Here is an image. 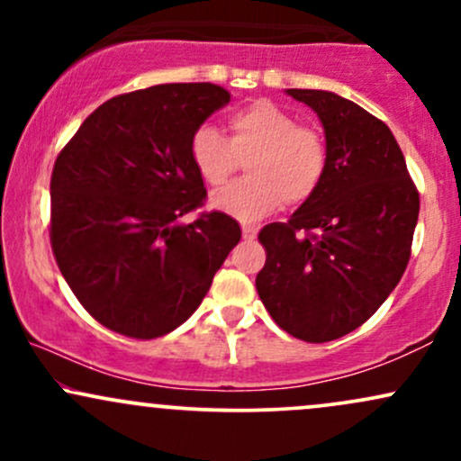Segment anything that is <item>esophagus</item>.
I'll use <instances>...</instances> for the list:
<instances>
[{"label":"esophagus","instance_id":"34e87169","mask_svg":"<svg viewBox=\"0 0 461 461\" xmlns=\"http://www.w3.org/2000/svg\"><path fill=\"white\" fill-rule=\"evenodd\" d=\"M256 236H258V230L253 225H242V238H245V240H256Z\"/></svg>","mask_w":461,"mask_h":461}]
</instances>
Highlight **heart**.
<instances>
[{
    "instance_id": "obj_1",
    "label": "heart",
    "mask_w": 461,
    "mask_h": 461,
    "mask_svg": "<svg viewBox=\"0 0 461 461\" xmlns=\"http://www.w3.org/2000/svg\"><path fill=\"white\" fill-rule=\"evenodd\" d=\"M230 136L201 125L190 158L208 186L219 188L247 162L249 177L214 194L212 203L238 221H258L279 205H301L316 194L330 167L321 130L271 102H256L227 119Z\"/></svg>"
}]
</instances>
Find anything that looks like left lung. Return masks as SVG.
I'll list each match as a JSON object with an SVG mask.
<instances>
[{"label":"left lung","instance_id":"1","mask_svg":"<svg viewBox=\"0 0 461 461\" xmlns=\"http://www.w3.org/2000/svg\"><path fill=\"white\" fill-rule=\"evenodd\" d=\"M285 93L319 114L330 167L314 197L258 234L267 264L256 288L284 331L330 342L366 322L403 277L420 197L384 121L330 91Z\"/></svg>","mask_w":461,"mask_h":461}]
</instances>
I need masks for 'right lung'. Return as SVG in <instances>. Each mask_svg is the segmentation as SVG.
I'll return each instance as SVG.
<instances>
[{
    "instance_id": "obj_1",
    "label": "right lung",
    "mask_w": 461,
    "mask_h": 461,
    "mask_svg": "<svg viewBox=\"0 0 461 461\" xmlns=\"http://www.w3.org/2000/svg\"><path fill=\"white\" fill-rule=\"evenodd\" d=\"M230 104L216 84L116 95L79 125L51 173V251L84 310L121 336L151 340L190 319L240 240L203 205L190 139Z\"/></svg>"
}]
</instances>
